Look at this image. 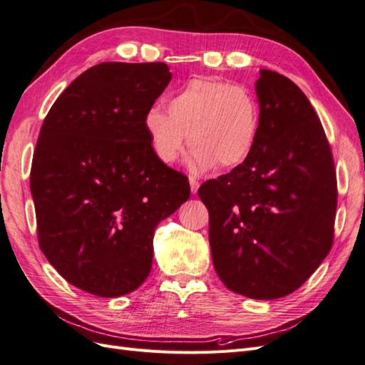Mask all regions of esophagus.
<instances>
[{"label": "esophagus", "mask_w": 365, "mask_h": 365, "mask_svg": "<svg viewBox=\"0 0 365 365\" xmlns=\"http://www.w3.org/2000/svg\"><path fill=\"white\" fill-rule=\"evenodd\" d=\"M189 182H190V190H192V193H193V195L197 193V189H200V182H197V180L193 178V176H190Z\"/></svg>", "instance_id": "obj_1"}]
</instances>
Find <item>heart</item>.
I'll return each mask as SVG.
<instances>
[{"mask_svg": "<svg viewBox=\"0 0 365 365\" xmlns=\"http://www.w3.org/2000/svg\"><path fill=\"white\" fill-rule=\"evenodd\" d=\"M260 125L252 93L213 77H193L169 98L168 111L153 106L145 115L152 149L165 164L178 161L189 135L195 172L244 164L256 149Z\"/></svg>", "mask_w": 365, "mask_h": 365, "instance_id": "obj_1", "label": "heart"}]
</instances>
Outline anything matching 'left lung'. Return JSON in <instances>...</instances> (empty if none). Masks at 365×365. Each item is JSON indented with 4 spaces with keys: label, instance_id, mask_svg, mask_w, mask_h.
Masks as SVG:
<instances>
[{
    "label": "left lung",
    "instance_id": "8db88e82",
    "mask_svg": "<svg viewBox=\"0 0 365 365\" xmlns=\"http://www.w3.org/2000/svg\"><path fill=\"white\" fill-rule=\"evenodd\" d=\"M262 125L251 157L205 181L208 239L219 279L256 300L289 295L334 242L336 175L322 121L288 77L260 70Z\"/></svg>",
    "mask_w": 365,
    "mask_h": 365
}]
</instances>
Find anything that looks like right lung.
<instances>
[{"instance_id":"add662e5","label":"right lung","mask_w":365,"mask_h":365,"mask_svg":"<svg viewBox=\"0 0 365 365\" xmlns=\"http://www.w3.org/2000/svg\"><path fill=\"white\" fill-rule=\"evenodd\" d=\"M170 79L163 62L98 63L43 120L30 172L39 247L85 292L135 291L152 268L153 231L189 200V181L155 155L145 128Z\"/></svg>"}]
</instances>
